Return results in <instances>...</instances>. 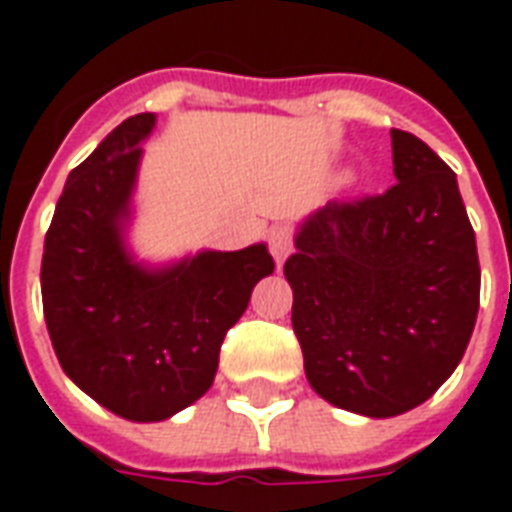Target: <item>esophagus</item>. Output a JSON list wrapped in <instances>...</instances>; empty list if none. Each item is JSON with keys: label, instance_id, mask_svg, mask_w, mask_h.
<instances>
[{"label": "esophagus", "instance_id": "obj_1", "mask_svg": "<svg viewBox=\"0 0 512 512\" xmlns=\"http://www.w3.org/2000/svg\"><path fill=\"white\" fill-rule=\"evenodd\" d=\"M268 249H271V255L277 260V266L282 268V263L288 260L290 249H293V238H290L288 227H277V230H271L268 235Z\"/></svg>", "mask_w": 512, "mask_h": 512}]
</instances>
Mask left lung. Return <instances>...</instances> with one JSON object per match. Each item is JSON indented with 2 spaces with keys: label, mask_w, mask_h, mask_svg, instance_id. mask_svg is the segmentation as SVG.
<instances>
[{
  "label": "left lung",
  "mask_w": 512,
  "mask_h": 512,
  "mask_svg": "<svg viewBox=\"0 0 512 512\" xmlns=\"http://www.w3.org/2000/svg\"><path fill=\"white\" fill-rule=\"evenodd\" d=\"M395 186L329 202L296 227L285 263L310 386L362 417H397L463 359L480 310L477 241L458 180L392 128Z\"/></svg>",
  "instance_id": "left-lung-1"
}]
</instances>
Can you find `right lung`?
Segmentation results:
<instances>
[{
	"instance_id": "obj_1",
	"label": "right lung",
	"mask_w": 512,
	"mask_h": 512,
	"mask_svg": "<svg viewBox=\"0 0 512 512\" xmlns=\"http://www.w3.org/2000/svg\"><path fill=\"white\" fill-rule=\"evenodd\" d=\"M153 128V112L128 117L68 175L40 266L65 376L131 422L169 419L211 389L224 334L274 271L266 244L202 249L161 266L136 260L128 227Z\"/></svg>"
}]
</instances>
